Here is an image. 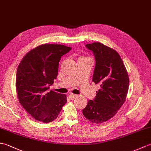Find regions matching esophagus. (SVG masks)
I'll list each match as a JSON object with an SVG mask.
<instances>
[{"label": "esophagus", "instance_id": "34e87169", "mask_svg": "<svg viewBox=\"0 0 151 151\" xmlns=\"http://www.w3.org/2000/svg\"><path fill=\"white\" fill-rule=\"evenodd\" d=\"M69 96L71 98V99H74V98L77 96V95H76V94H73L71 93H69Z\"/></svg>", "mask_w": 151, "mask_h": 151}]
</instances>
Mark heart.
Segmentation results:
<instances>
[{
  "instance_id": "heart-1",
  "label": "heart",
  "mask_w": 151,
  "mask_h": 151,
  "mask_svg": "<svg viewBox=\"0 0 151 151\" xmlns=\"http://www.w3.org/2000/svg\"><path fill=\"white\" fill-rule=\"evenodd\" d=\"M80 58H84V57H80Z\"/></svg>"
}]
</instances>
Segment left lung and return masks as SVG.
<instances>
[{
    "instance_id": "1",
    "label": "left lung",
    "mask_w": 151,
    "mask_h": 151,
    "mask_svg": "<svg viewBox=\"0 0 151 151\" xmlns=\"http://www.w3.org/2000/svg\"><path fill=\"white\" fill-rule=\"evenodd\" d=\"M95 57L93 82L99 84L96 97L90 100L82 113L89 121L101 124L116 114L125 102L129 86V78L120 55L100 42L86 45Z\"/></svg>"
}]
</instances>
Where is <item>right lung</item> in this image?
<instances>
[{"instance_id": "add662e5", "label": "right lung", "mask_w": 151, "mask_h": 151, "mask_svg": "<svg viewBox=\"0 0 151 151\" xmlns=\"http://www.w3.org/2000/svg\"><path fill=\"white\" fill-rule=\"evenodd\" d=\"M71 50L64 45L42 44L28 52L19 65L15 85L19 101L38 121H53L67 102L65 94L47 90L57 78L61 57Z\"/></svg>"}]
</instances>
